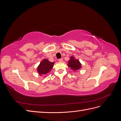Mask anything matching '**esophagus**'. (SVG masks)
I'll list each match as a JSON object with an SVG mask.
<instances>
[{"label": "esophagus", "mask_w": 121, "mask_h": 121, "mask_svg": "<svg viewBox=\"0 0 121 121\" xmlns=\"http://www.w3.org/2000/svg\"><path fill=\"white\" fill-rule=\"evenodd\" d=\"M58 61H59L60 62H63V58H60V59L58 60Z\"/></svg>", "instance_id": "obj_1"}]
</instances>
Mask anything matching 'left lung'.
<instances>
[{"label":"left lung","instance_id":"1","mask_svg":"<svg viewBox=\"0 0 121 121\" xmlns=\"http://www.w3.org/2000/svg\"><path fill=\"white\" fill-rule=\"evenodd\" d=\"M68 62V66L71 68V69H73V70H78L81 68V64L80 63L79 60H76L73 56H71L70 57V60H69Z\"/></svg>","mask_w":121,"mask_h":121}]
</instances>
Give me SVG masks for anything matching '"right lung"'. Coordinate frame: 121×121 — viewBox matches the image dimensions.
Wrapping results in <instances>:
<instances>
[{
  "instance_id": "right-lung-1",
  "label": "right lung",
  "mask_w": 121,
  "mask_h": 121,
  "mask_svg": "<svg viewBox=\"0 0 121 121\" xmlns=\"http://www.w3.org/2000/svg\"><path fill=\"white\" fill-rule=\"evenodd\" d=\"M54 63L50 62L47 59H44L37 68L39 75H45L48 73L53 67Z\"/></svg>"
}]
</instances>
